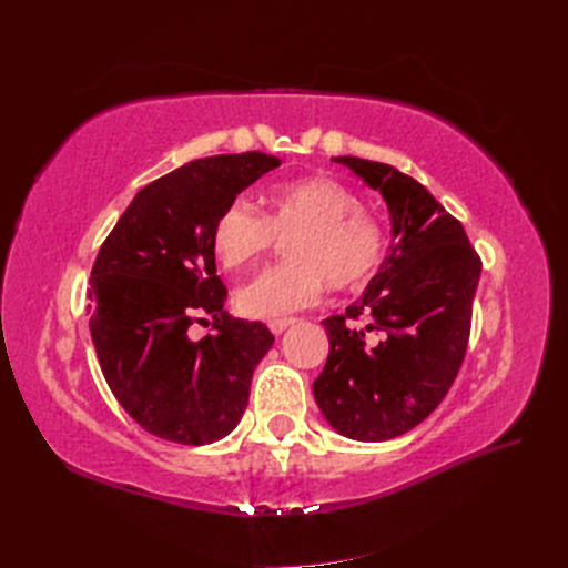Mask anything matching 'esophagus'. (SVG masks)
Segmentation results:
<instances>
[{"mask_svg":"<svg viewBox=\"0 0 568 568\" xmlns=\"http://www.w3.org/2000/svg\"><path fill=\"white\" fill-rule=\"evenodd\" d=\"M291 324H296V320L294 317H284V320H272L267 326H270V332L274 334V336H280V334H284Z\"/></svg>","mask_w":568,"mask_h":568,"instance_id":"esophagus-1","label":"esophagus"}]
</instances>
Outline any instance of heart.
Returning <instances> with one entry per match:
<instances>
[{
	"instance_id": "heart-1",
	"label": "heart",
	"mask_w": 568,
	"mask_h": 568,
	"mask_svg": "<svg viewBox=\"0 0 568 568\" xmlns=\"http://www.w3.org/2000/svg\"><path fill=\"white\" fill-rule=\"evenodd\" d=\"M265 215L234 199L213 225V253L230 272L255 265L280 239L291 263L270 267L236 291V307L253 320H282L317 303L324 282L334 291L365 286L386 255V232L363 213L348 186L332 178L274 184Z\"/></svg>"
}]
</instances>
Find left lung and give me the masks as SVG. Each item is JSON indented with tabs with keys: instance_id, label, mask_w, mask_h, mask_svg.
<instances>
[{
	"instance_id": "8db88e82",
	"label": "left lung",
	"mask_w": 568,
	"mask_h": 568,
	"mask_svg": "<svg viewBox=\"0 0 568 568\" xmlns=\"http://www.w3.org/2000/svg\"><path fill=\"white\" fill-rule=\"evenodd\" d=\"M334 161L384 196L393 242L363 296L322 322L329 355L313 393L334 432L379 443L422 424L450 390L467 353L480 257L417 180L386 163ZM351 318L368 326L357 331ZM367 331L381 341L367 342Z\"/></svg>"
}]
</instances>
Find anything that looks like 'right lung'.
I'll return each mask as SVG.
<instances>
[{
    "label": "right lung",
    "instance_id": "1",
    "mask_svg": "<svg viewBox=\"0 0 568 568\" xmlns=\"http://www.w3.org/2000/svg\"><path fill=\"white\" fill-rule=\"evenodd\" d=\"M261 151L184 163L136 192L99 248L90 280V332L118 403L144 432L209 445L234 432L257 363L274 336L225 311L213 225L230 201L280 168ZM216 320L201 342L185 329Z\"/></svg>",
    "mask_w": 568,
    "mask_h": 568
}]
</instances>
